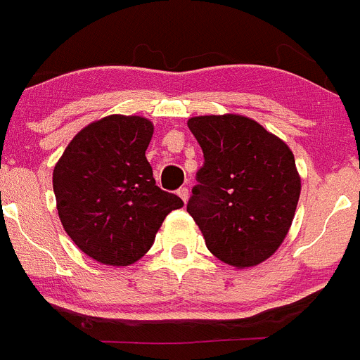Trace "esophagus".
Returning a JSON list of instances; mask_svg holds the SVG:
<instances>
[{"label": "esophagus", "instance_id": "1", "mask_svg": "<svg viewBox=\"0 0 360 360\" xmlns=\"http://www.w3.org/2000/svg\"><path fill=\"white\" fill-rule=\"evenodd\" d=\"M177 195H179L181 200H183V202L186 204L188 199H190V190H188L186 186H181L179 190H177Z\"/></svg>", "mask_w": 360, "mask_h": 360}]
</instances>
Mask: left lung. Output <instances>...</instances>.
Masks as SVG:
<instances>
[{
	"instance_id": "1",
	"label": "left lung",
	"mask_w": 360,
	"mask_h": 360,
	"mask_svg": "<svg viewBox=\"0 0 360 360\" xmlns=\"http://www.w3.org/2000/svg\"><path fill=\"white\" fill-rule=\"evenodd\" d=\"M188 127L202 147L186 211L214 257L236 268L256 266L286 238L300 197L290 147L243 115H200Z\"/></svg>"
}]
</instances>
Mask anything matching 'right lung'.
Here are the masks:
<instances>
[{
  "instance_id": "add662e5",
  "label": "right lung",
  "mask_w": 360,
  "mask_h": 360,
  "mask_svg": "<svg viewBox=\"0 0 360 360\" xmlns=\"http://www.w3.org/2000/svg\"><path fill=\"white\" fill-rule=\"evenodd\" d=\"M154 126L108 115L83 127L53 170L60 221L92 259L127 266L147 254L165 217L183 200L156 186L146 150Z\"/></svg>"
}]
</instances>
